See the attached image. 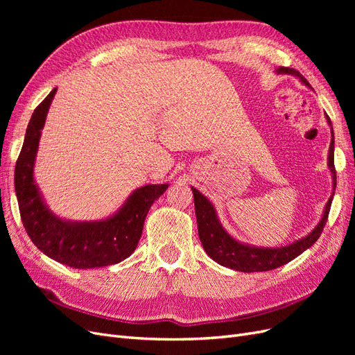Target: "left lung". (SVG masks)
I'll use <instances>...</instances> for the list:
<instances>
[{"label": "left lung", "mask_w": 355, "mask_h": 355, "mask_svg": "<svg viewBox=\"0 0 355 355\" xmlns=\"http://www.w3.org/2000/svg\"><path fill=\"white\" fill-rule=\"evenodd\" d=\"M278 73H292L295 77L300 78L304 84L309 85V83L302 77V73L292 68L277 69ZM327 123L331 127L330 118L326 115ZM329 167L333 175V189H336V170H335V139H333V128H331V142L329 149ZM194 194V206L198 223V235L204 250L211 257L214 262H218L222 266L231 268L235 271L241 272H257V271H270L275 268L286 265L287 262L293 261L300 253L305 252L313 245L323 232L326 222L329 218V211L331 206V198L327 201L323 218L315 227V230L308 234L305 239H300L293 244L286 247H254L249 244H241L237 240H234L231 235L222 228V225L218 220L216 210L213 209L210 201L204 197L200 191L192 188Z\"/></svg>", "instance_id": "1"}]
</instances>
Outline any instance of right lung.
Segmentation results:
<instances>
[{
	"mask_svg": "<svg viewBox=\"0 0 355 355\" xmlns=\"http://www.w3.org/2000/svg\"><path fill=\"white\" fill-rule=\"evenodd\" d=\"M56 89L32 114L22 151L15 170V188L20 219L38 249L63 265L78 270L101 268L124 261L141 240L145 218L167 184L136 189L112 218L101 222H68L56 218L42 201L34 182V163L46 115Z\"/></svg>",
	"mask_w": 355,
	"mask_h": 355,
	"instance_id": "add662e5",
	"label": "right lung"
}]
</instances>
